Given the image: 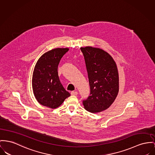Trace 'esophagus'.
Returning <instances> with one entry per match:
<instances>
[{
  "label": "esophagus",
  "instance_id": "obj_1",
  "mask_svg": "<svg viewBox=\"0 0 155 155\" xmlns=\"http://www.w3.org/2000/svg\"><path fill=\"white\" fill-rule=\"evenodd\" d=\"M78 92L77 91H72L71 92V94L72 95H77Z\"/></svg>",
  "mask_w": 155,
  "mask_h": 155
}]
</instances>
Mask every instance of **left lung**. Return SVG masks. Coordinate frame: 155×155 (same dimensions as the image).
<instances>
[{
  "label": "left lung",
  "instance_id": "1",
  "mask_svg": "<svg viewBox=\"0 0 155 155\" xmlns=\"http://www.w3.org/2000/svg\"><path fill=\"white\" fill-rule=\"evenodd\" d=\"M90 86V94L83 101L84 109L91 113L107 109L119 92V74L112 56L99 48H81Z\"/></svg>",
  "mask_w": 155,
  "mask_h": 155
}]
</instances>
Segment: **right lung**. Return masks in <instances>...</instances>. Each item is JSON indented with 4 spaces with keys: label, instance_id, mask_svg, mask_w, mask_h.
<instances>
[{
    "label": "right lung",
    "instance_id": "right-lung-1",
    "mask_svg": "<svg viewBox=\"0 0 155 155\" xmlns=\"http://www.w3.org/2000/svg\"><path fill=\"white\" fill-rule=\"evenodd\" d=\"M68 48H56L46 52L39 59L34 69L32 87L34 95L42 105L55 109L71 96L59 81L58 67Z\"/></svg>",
    "mask_w": 155,
    "mask_h": 155
}]
</instances>
